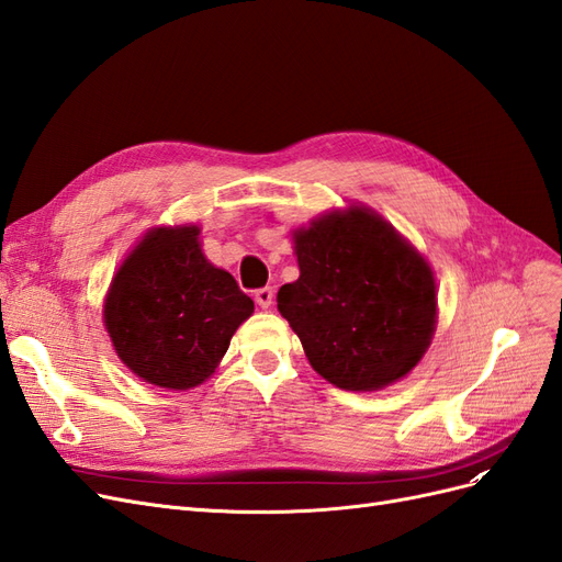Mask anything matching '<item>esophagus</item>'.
<instances>
[{"label":"esophagus","instance_id":"34e87169","mask_svg":"<svg viewBox=\"0 0 562 562\" xmlns=\"http://www.w3.org/2000/svg\"><path fill=\"white\" fill-rule=\"evenodd\" d=\"M255 302H258L262 310H269L271 302H274V288H260V291H255Z\"/></svg>","mask_w":562,"mask_h":562}]
</instances>
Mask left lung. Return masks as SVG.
Returning a JSON list of instances; mask_svg holds the SVG:
<instances>
[{
    "instance_id": "8db88e82",
    "label": "left lung",
    "mask_w": 562,
    "mask_h": 562,
    "mask_svg": "<svg viewBox=\"0 0 562 562\" xmlns=\"http://www.w3.org/2000/svg\"><path fill=\"white\" fill-rule=\"evenodd\" d=\"M300 279L277 307L323 380L378 391L405 378L436 330V279L415 246L366 206L293 232Z\"/></svg>"
}]
</instances>
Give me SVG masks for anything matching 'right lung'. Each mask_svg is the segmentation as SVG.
<instances>
[{"mask_svg": "<svg viewBox=\"0 0 562 562\" xmlns=\"http://www.w3.org/2000/svg\"><path fill=\"white\" fill-rule=\"evenodd\" d=\"M196 225L155 227L119 267L103 321L124 366L161 389L206 382L252 300L206 260Z\"/></svg>", "mask_w": 562, "mask_h": 562, "instance_id": "add662e5", "label": "right lung"}]
</instances>
